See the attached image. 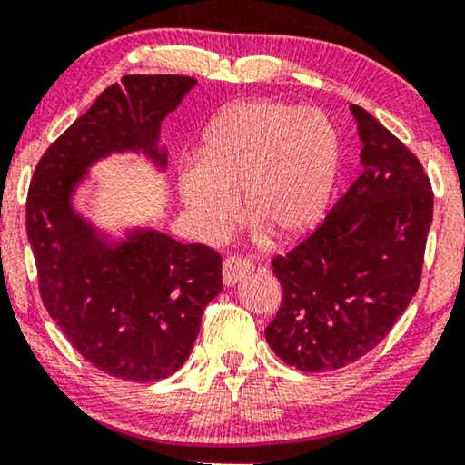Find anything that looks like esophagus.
<instances>
[{
    "instance_id": "34e87169",
    "label": "esophagus",
    "mask_w": 465,
    "mask_h": 465,
    "mask_svg": "<svg viewBox=\"0 0 465 465\" xmlns=\"http://www.w3.org/2000/svg\"><path fill=\"white\" fill-rule=\"evenodd\" d=\"M252 271H253V264L250 260L231 256L224 260V264H222V279H224L226 285H234L237 282H241V279L250 275Z\"/></svg>"
}]
</instances>
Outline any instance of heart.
I'll return each mask as SVG.
<instances>
[{
	"label": "heart",
	"mask_w": 465,
	"mask_h": 465,
	"mask_svg": "<svg viewBox=\"0 0 465 465\" xmlns=\"http://www.w3.org/2000/svg\"><path fill=\"white\" fill-rule=\"evenodd\" d=\"M341 169V135L326 114L277 99L234 101L209 120L199 167L180 175V193L207 234L226 231L241 193L245 218L288 243L326 218Z\"/></svg>",
	"instance_id": "1"
}]
</instances>
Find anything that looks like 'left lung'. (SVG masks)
Masks as SVG:
<instances>
[{"label":"left lung","instance_id":"obj_1","mask_svg":"<svg viewBox=\"0 0 465 465\" xmlns=\"http://www.w3.org/2000/svg\"><path fill=\"white\" fill-rule=\"evenodd\" d=\"M361 173L326 220L272 258L283 301L266 342L288 366L326 372L379 345L421 282L434 193L419 158L364 107L351 105Z\"/></svg>","mask_w":465,"mask_h":465}]
</instances>
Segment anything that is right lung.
<instances>
[{
	"instance_id": "add662e5",
	"label": "right lung",
	"mask_w": 465,
	"mask_h": 465,
	"mask_svg": "<svg viewBox=\"0 0 465 465\" xmlns=\"http://www.w3.org/2000/svg\"><path fill=\"white\" fill-rule=\"evenodd\" d=\"M194 84L190 75H124L44 152L31 177L27 237L44 307L82 358L123 381L180 371L222 290V258L154 228L107 241L75 213L72 194L114 152H143L164 169L161 123Z\"/></svg>"
}]
</instances>
